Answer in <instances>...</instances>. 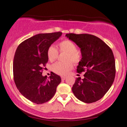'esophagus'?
Masks as SVG:
<instances>
[{"instance_id": "esophagus-1", "label": "esophagus", "mask_w": 127, "mask_h": 127, "mask_svg": "<svg viewBox=\"0 0 127 127\" xmlns=\"http://www.w3.org/2000/svg\"><path fill=\"white\" fill-rule=\"evenodd\" d=\"M66 79V76H61V80H64Z\"/></svg>"}]
</instances>
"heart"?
Instances as JSON below:
<instances>
[{
	"label": "heart",
	"instance_id": "b5f03b06",
	"mask_svg": "<svg viewBox=\"0 0 127 127\" xmlns=\"http://www.w3.org/2000/svg\"><path fill=\"white\" fill-rule=\"evenodd\" d=\"M59 48L60 52L66 53L64 56L65 60L68 61L64 62H57L52 66V70L56 74L58 75H64L67 74L73 67V63H78L81 60V54L77 50V46L73 42L70 40H64L59 43ZM58 55V52L57 49L52 45L48 48L47 51V56L48 60L53 62L56 60ZM72 61L71 62L69 60Z\"/></svg>",
	"mask_w": 127,
	"mask_h": 127
}]
</instances>
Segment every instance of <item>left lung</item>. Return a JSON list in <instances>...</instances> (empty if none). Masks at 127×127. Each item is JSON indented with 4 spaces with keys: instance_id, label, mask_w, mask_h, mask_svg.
<instances>
[{
    "instance_id": "1",
    "label": "left lung",
    "mask_w": 127,
    "mask_h": 127,
    "mask_svg": "<svg viewBox=\"0 0 127 127\" xmlns=\"http://www.w3.org/2000/svg\"><path fill=\"white\" fill-rule=\"evenodd\" d=\"M80 48L82 59L78 73L85 72L84 78H77L72 88L78 99L86 103L97 101L109 90L116 75L115 60L112 50L101 39L88 34H66Z\"/></svg>"
}]
</instances>
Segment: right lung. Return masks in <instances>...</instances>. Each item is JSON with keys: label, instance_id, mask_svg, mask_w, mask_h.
Wrapping results in <instances>:
<instances>
[{"label": "right lung", "instance_id": "obj_1", "mask_svg": "<svg viewBox=\"0 0 127 127\" xmlns=\"http://www.w3.org/2000/svg\"><path fill=\"white\" fill-rule=\"evenodd\" d=\"M61 35V32L37 34L16 48L13 66L14 81L21 94L33 103L50 100L61 82L60 76L53 72L48 79L42 75L43 67L48 61V48Z\"/></svg>", "mask_w": 127, "mask_h": 127}]
</instances>
